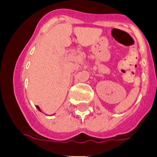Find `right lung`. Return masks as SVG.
<instances>
[{"instance_id":"obj_1","label":"right lung","mask_w":157,"mask_h":157,"mask_svg":"<svg viewBox=\"0 0 157 157\" xmlns=\"http://www.w3.org/2000/svg\"><path fill=\"white\" fill-rule=\"evenodd\" d=\"M36 108H37V109L39 110V111H40V112H41V111H40V107H38V106H36Z\"/></svg>"}]
</instances>
